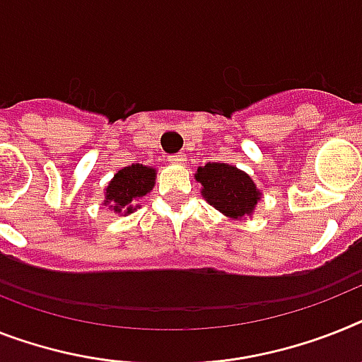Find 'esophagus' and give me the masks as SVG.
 <instances>
[{"instance_id":"34e87169","label":"esophagus","mask_w":362,"mask_h":362,"mask_svg":"<svg viewBox=\"0 0 362 362\" xmlns=\"http://www.w3.org/2000/svg\"><path fill=\"white\" fill-rule=\"evenodd\" d=\"M169 162H171V163H178V165H180V163L186 162V156H184V154H175V156L169 158Z\"/></svg>"}]
</instances>
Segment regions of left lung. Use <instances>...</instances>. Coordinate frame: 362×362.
<instances>
[{
    "instance_id": "obj_1",
    "label": "left lung",
    "mask_w": 362,
    "mask_h": 362,
    "mask_svg": "<svg viewBox=\"0 0 362 362\" xmlns=\"http://www.w3.org/2000/svg\"><path fill=\"white\" fill-rule=\"evenodd\" d=\"M195 180L202 186L200 193L209 206L238 221L252 217L263 197L252 176L230 163L208 162L197 169Z\"/></svg>"
}]
</instances>
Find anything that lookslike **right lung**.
<instances>
[{
    "label": "right lung",
    "mask_w": 362,
    "mask_h": 362,
    "mask_svg": "<svg viewBox=\"0 0 362 362\" xmlns=\"http://www.w3.org/2000/svg\"><path fill=\"white\" fill-rule=\"evenodd\" d=\"M156 184V169L132 163L115 173L105 187L103 204L117 215H129L139 208V199L151 193Z\"/></svg>",
    "instance_id": "right-lung-1"
}]
</instances>
